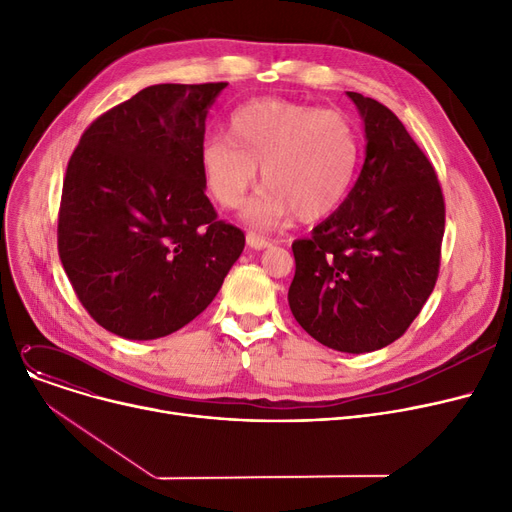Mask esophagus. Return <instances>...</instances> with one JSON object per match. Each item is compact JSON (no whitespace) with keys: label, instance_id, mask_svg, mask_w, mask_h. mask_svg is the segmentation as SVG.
Masks as SVG:
<instances>
[{"label":"esophagus","instance_id":"34e87169","mask_svg":"<svg viewBox=\"0 0 512 512\" xmlns=\"http://www.w3.org/2000/svg\"><path fill=\"white\" fill-rule=\"evenodd\" d=\"M247 245L251 247V249H257V251H261V249H267L272 245V240L270 238H265V236H261V234H257V232H249L247 234Z\"/></svg>","mask_w":512,"mask_h":512}]
</instances>
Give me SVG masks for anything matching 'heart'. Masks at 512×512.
Here are the masks:
<instances>
[{"label":"heart","instance_id":"heart-1","mask_svg":"<svg viewBox=\"0 0 512 512\" xmlns=\"http://www.w3.org/2000/svg\"><path fill=\"white\" fill-rule=\"evenodd\" d=\"M201 172L215 203L234 209L255 184L263 191L247 207L259 226H276L294 213L301 222L342 207L357 182L361 139L338 110L257 99L236 107L226 132H211L199 151Z\"/></svg>","mask_w":512,"mask_h":512}]
</instances>
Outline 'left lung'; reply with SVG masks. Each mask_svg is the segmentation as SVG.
Wrapping results in <instances>:
<instances>
[{
  "label": "left lung",
  "instance_id": "left-lung-1",
  "mask_svg": "<svg viewBox=\"0 0 512 512\" xmlns=\"http://www.w3.org/2000/svg\"><path fill=\"white\" fill-rule=\"evenodd\" d=\"M365 126L351 195L292 242L288 305L301 328L340 353H371L407 332L440 272L444 197L434 166L386 105L348 91Z\"/></svg>",
  "mask_w": 512,
  "mask_h": 512
}]
</instances>
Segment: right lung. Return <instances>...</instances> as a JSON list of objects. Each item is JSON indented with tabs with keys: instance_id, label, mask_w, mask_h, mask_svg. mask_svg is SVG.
Wrapping results in <instances>:
<instances>
[{
	"instance_id": "obj_1",
	"label": "right lung",
	"mask_w": 512,
	"mask_h": 512,
	"mask_svg": "<svg viewBox=\"0 0 512 512\" xmlns=\"http://www.w3.org/2000/svg\"><path fill=\"white\" fill-rule=\"evenodd\" d=\"M228 83L153 85L80 137L62 186L58 251L101 328L155 340L215 299L245 249L218 220L199 151L209 105Z\"/></svg>"
}]
</instances>
